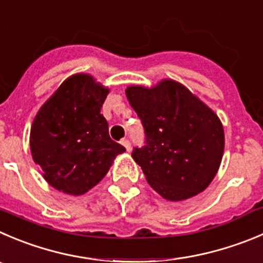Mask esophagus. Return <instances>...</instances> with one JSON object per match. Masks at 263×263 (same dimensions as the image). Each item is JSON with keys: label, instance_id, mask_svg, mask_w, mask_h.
I'll use <instances>...</instances> for the list:
<instances>
[{"label": "esophagus", "instance_id": "1", "mask_svg": "<svg viewBox=\"0 0 263 263\" xmlns=\"http://www.w3.org/2000/svg\"><path fill=\"white\" fill-rule=\"evenodd\" d=\"M122 145H123L124 148H126L127 152L131 151V143H129V141H128V140H127V139L122 140Z\"/></svg>", "mask_w": 263, "mask_h": 263}]
</instances>
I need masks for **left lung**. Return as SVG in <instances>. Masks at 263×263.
<instances>
[{
  "label": "left lung",
  "instance_id": "1",
  "mask_svg": "<svg viewBox=\"0 0 263 263\" xmlns=\"http://www.w3.org/2000/svg\"><path fill=\"white\" fill-rule=\"evenodd\" d=\"M126 96L145 129L146 145L135 148L132 158L149 185L168 201L187 200L205 191L224 151L218 115L173 79L151 88L129 85Z\"/></svg>",
  "mask_w": 263,
  "mask_h": 263
}]
</instances>
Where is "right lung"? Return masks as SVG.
<instances>
[{
    "label": "right lung",
    "instance_id": "right-lung-1",
    "mask_svg": "<svg viewBox=\"0 0 263 263\" xmlns=\"http://www.w3.org/2000/svg\"><path fill=\"white\" fill-rule=\"evenodd\" d=\"M109 88L89 73H75L45 101L32 122V158L51 187L82 196L104 179L126 149L109 136L101 114Z\"/></svg>",
    "mask_w": 263,
    "mask_h": 263
}]
</instances>
